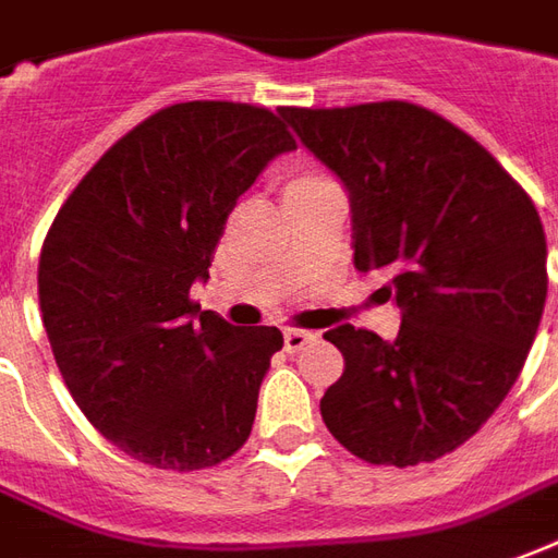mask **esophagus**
Segmentation results:
<instances>
[{
	"mask_svg": "<svg viewBox=\"0 0 558 558\" xmlns=\"http://www.w3.org/2000/svg\"><path fill=\"white\" fill-rule=\"evenodd\" d=\"M313 340H316V333H313V330H301V328L286 330V349H288V352H301L303 345L313 343Z\"/></svg>",
	"mask_w": 558,
	"mask_h": 558,
	"instance_id": "obj_1",
	"label": "esophagus"
}]
</instances>
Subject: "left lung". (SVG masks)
Returning <instances> with one entry per match:
<instances>
[{"label": "left lung", "instance_id": "1", "mask_svg": "<svg viewBox=\"0 0 558 558\" xmlns=\"http://www.w3.org/2000/svg\"><path fill=\"white\" fill-rule=\"evenodd\" d=\"M282 118L349 191L355 270L386 272L401 306L395 340L325 333L345 371L322 418L364 462H434L480 432L529 359L547 301L541 215L477 140L422 106Z\"/></svg>", "mask_w": 558, "mask_h": 558}]
</instances>
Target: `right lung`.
<instances>
[{"label": "right lung", "mask_w": 558, "mask_h": 558, "mask_svg": "<svg viewBox=\"0 0 558 558\" xmlns=\"http://www.w3.org/2000/svg\"><path fill=\"white\" fill-rule=\"evenodd\" d=\"M298 145L270 109L175 102L111 145L53 218L38 303L81 413L126 456L199 471L248 440L282 330L191 301L228 215Z\"/></svg>", "instance_id": "right-lung-1"}]
</instances>
